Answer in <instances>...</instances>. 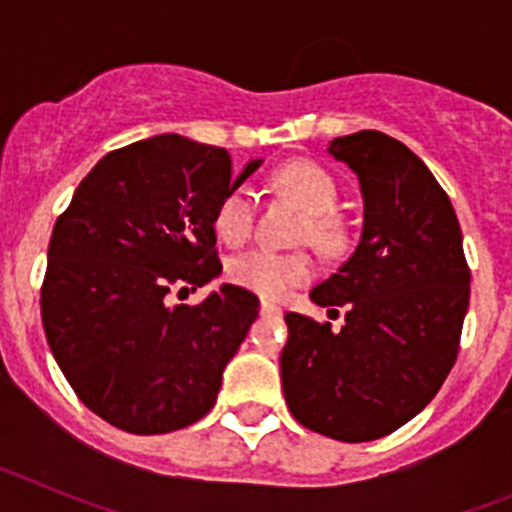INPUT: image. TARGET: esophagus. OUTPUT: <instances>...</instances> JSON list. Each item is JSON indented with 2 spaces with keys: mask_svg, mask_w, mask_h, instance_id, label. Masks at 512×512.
Masks as SVG:
<instances>
[{
  "mask_svg": "<svg viewBox=\"0 0 512 512\" xmlns=\"http://www.w3.org/2000/svg\"><path fill=\"white\" fill-rule=\"evenodd\" d=\"M261 315H266V318H279L282 315V307L274 305V302H261Z\"/></svg>",
  "mask_w": 512,
  "mask_h": 512,
  "instance_id": "esophagus-1",
  "label": "esophagus"
}]
</instances>
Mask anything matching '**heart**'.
<instances>
[{"label":"heart","mask_w":512,"mask_h":512,"mask_svg":"<svg viewBox=\"0 0 512 512\" xmlns=\"http://www.w3.org/2000/svg\"><path fill=\"white\" fill-rule=\"evenodd\" d=\"M274 184L307 212L302 238L320 248H333L341 241L333 207L338 202V182L328 169L315 161L297 158L274 174ZM215 233L228 246H243L256 225V197L248 187L230 189L215 210ZM230 282L246 287L266 300H279L292 287L305 284L312 277V259L307 253H282L271 248H256L228 266Z\"/></svg>","instance_id":"b5f03b06"}]
</instances>
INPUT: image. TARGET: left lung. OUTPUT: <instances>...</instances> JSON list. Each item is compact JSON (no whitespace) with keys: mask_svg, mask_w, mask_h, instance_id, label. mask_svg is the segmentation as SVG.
<instances>
[{"mask_svg":"<svg viewBox=\"0 0 512 512\" xmlns=\"http://www.w3.org/2000/svg\"><path fill=\"white\" fill-rule=\"evenodd\" d=\"M328 151L359 174L364 230L310 297L320 307L346 305V325L333 333L330 323L287 312L279 366L297 423L361 443L415 418L449 377L469 307V264L449 194L405 143L359 130Z\"/></svg>","mask_w":512,"mask_h":512,"instance_id":"left-lung-1","label":"left lung"}]
</instances>
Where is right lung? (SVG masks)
Returning <instances> with one entry per match:
<instances>
[{
  "mask_svg": "<svg viewBox=\"0 0 512 512\" xmlns=\"http://www.w3.org/2000/svg\"><path fill=\"white\" fill-rule=\"evenodd\" d=\"M259 164L233 176L225 148L156 135L107 153L58 215L45 338L76 397L120 431H179L215 405L259 297L235 284L192 307L169 295L223 271L215 210Z\"/></svg>",
  "mask_w": 512,
  "mask_h": 512,
  "instance_id": "right-lung-1",
  "label": "right lung"
}]
</instances>
